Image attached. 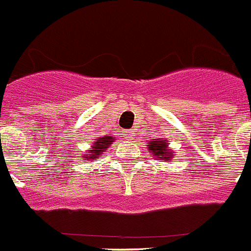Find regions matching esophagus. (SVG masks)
Listing matches in <instances>:
<instances>
[{"label": "esophagus", "mask_w": 251, "mask_h": 251, "mask_svg": "<svg viewBox=\"0 0 251 251\" xmlns=\"http://www.w3.org/2000/svg\"><path fill=\"white\" fill-rule=\"evenodd\" d=\"M124 136H125L126 140H134L135 135L131 132V131H124Z\"/></svg>", "instance_id": "esophagus-1"}]
</instances>
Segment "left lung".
Listing matches in <instances>:
<instances>
[{
    "mask_svg": "<svg viewBox=\"0 0 251 251\" xmlns=\"http://www.w3.org/2000/svg\"><path fill=\"white\" fill-rule=\"evenodd\" d=\"M148 150L155 159L168 161L175 157V151L169 148V141L166 139H152L149 142Z\"/></svg>",
    "mask_w": 251,
    "mask_h": 251,
    "instance_id": "obj_1",
    "label": "left lung"
}]
</instances>
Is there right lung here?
Wrapping results in <instances>:
<instances>
[{
    "label": "right lung",
    "mask_w": 251,
    "mask_h": 251,
    "mask_svg": "<svg viewBox=\"0 0 251 251\" xmlns=\"http://www.w3.org/2000/svg\"><path fill=\"white\" fill-rule=\"evenodd\" d=\"M115 139L112 136H99L95 139V141L91 144V150H86V152L82 153V156L85 160H95L101 159L102 153L105 152L109 146H111Z\"/></svg>",
    "instance_id": "right-lung-1"
}]
</instances>
